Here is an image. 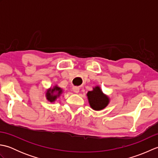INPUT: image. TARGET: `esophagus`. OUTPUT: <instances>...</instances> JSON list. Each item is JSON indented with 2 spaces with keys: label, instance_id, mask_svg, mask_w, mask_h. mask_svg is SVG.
<instances>
[{
  "label": "esophagus",
  "instance_id": "34e87169",
  "mask_svg": "<svg viewBox=\"0 0 158 158\" xmlns=\"http://www.w3.org/2000/svg\"><path fill=\"white\" fill-rule=\"evenodd\" d=\"M73 92H75V93H78L79 92V88H78V87H73Z\"/></svg>",
  "mask_w": 158,
  "mask_h": 158
}]
</instances>
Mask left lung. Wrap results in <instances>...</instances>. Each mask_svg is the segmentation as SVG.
Wrapping results in <instances>:
<instances>
[{"label": "left lung", "instance_id": "1", "mask_svg": "<svg viewBox=\"0 0 158 158\" xmlns=\"http://www.w3.org/2000/svg\"><path fill=\"white\" fill-rule=\"evenodd\" d=\"M88 98L90 106L94 110H102L107 106L109 103L108 97L105 96L99 87H96L92 91L88 92Z\"/></svg>", "mask_w": 158, "mask_h": 158}]
</instances>
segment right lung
<instances>
[{
    "mask_svg": "<svg viewBox=\"0 0 158 158\" xmlns=\"http://www.w3.org/2000/svg\"><path fill=\"white\" fill-rule=\"evenodd\" d=\"M54 92H57V94L56 95H53L52 94ZM61 93H62V89L60 88H58V87L56 86L54 87V88L50 89L49 90H48V92L46 94L47 98H48V100H49L50 102H53L57 98V97L59 96Z\"/></svg>",
    "mask_w": 158,
    "mask_h": 158,
    "instance_id": "right-lung-1",
    "label": "right lung"
}]
</instances>
